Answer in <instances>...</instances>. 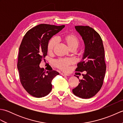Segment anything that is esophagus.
Segmentation results:
<instances>
[{
    "label": "esophagus",
    "mask_w": 123,
    "mask_h": 123,
    "mask_svg": "<svg viewBox=\"0 0 123 123\" xmlns=\"http://www.w3.org/2000/svg\"><path fill=\"white\" fill-rule=\"evenodd\" d=\"M61 74L62 75H63V76H64V75H66V76H68V75H69V74H66V73H63V72L61 73Z\"/></svg>",
    "instance_id": "obj_1"
}]
</instances>
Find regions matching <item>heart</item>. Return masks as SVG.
Here are the masks:
<instances>
[{
	"instance_id": "heart-1",
	"label": "heart",
	"mask_w": 123,
	"mask_h": 123,
	"mask_svg": "<svg viewBox=\"0 0 123 123\" xmlns=\"http://www.w3.org/2000/svg\"><path fill=\"white\" fill-rule=\"evenodd\" d=\"M61 40L67 46L70 50L75 49L77 48L79 44V40L76 36L74 34L64 35L61 37ZM56 44V41L53 38L49 41L47 45V51L51 54L53 52V49ZM74 63V61L70 59H60L56 62L55 65L57 68L63 71H66L68 69V67Z\"/></svg>"
}]
</instances>
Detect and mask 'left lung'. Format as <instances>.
<instances>
[{
    "label": "left lung",
    "instance_id": "8db88e82",
    "mask_svg": "<svg viewBox=\"0 0 123 123\" xmlns=\"http://www.w3.org/2000/svg\"><path fill=\"white\" fill-rule=\"evenodd\" d=\"M75 28L85 46L82 61L78 63L75 71H86V74H82V79L79 80L72 92L80 98L88 99L95 96L103 86L106 70L105 50L100 36L93 28L88 26H75Z\"/></svg>",
    "mask_w": 123,
    "mask_h": 123
}]
</instances>
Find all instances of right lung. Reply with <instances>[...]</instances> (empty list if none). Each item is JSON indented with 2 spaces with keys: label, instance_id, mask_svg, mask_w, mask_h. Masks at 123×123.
<instances>
[{
  "label": "right lung",
  "instance_id": "1",
  "mask_svg": "<svg viewBox=\"0 0 123 123\" xmlns=\"http://www.w3.org/2000/svg\"><path fill=\"white\" fill-rule=\"evenodd\" d=\"M64 25L40 24L29 30L19 48L17 68L23 87L36 98L47 96L52 89V80L59 74L56 71H45L40 64L47 55V45L52 36Z\"/></svg>",
  "mask_w": 123,
  "mask_h": 123
}]
</instances>
